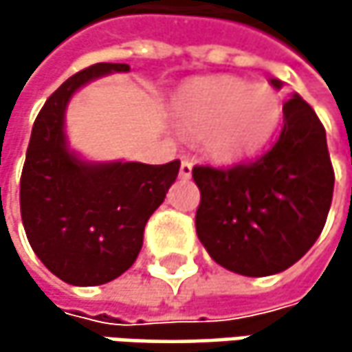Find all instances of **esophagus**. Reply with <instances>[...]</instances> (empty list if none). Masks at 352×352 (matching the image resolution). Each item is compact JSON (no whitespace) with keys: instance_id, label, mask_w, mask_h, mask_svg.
<instances>
[{"instance_id":"34e87169","label":"esophagus","mask_w":352,"mask_h":352,"mask_svg":"<svg viewBox=\"0 0 352 352\" xmlns=\"http://www.w3.org/2000/svg\"><path fill=\"white\" fill-rule=\"evenodd\" d=\"M191 169H193V165H191V161H181V167H179V175L183 177V179H189L191 177Z\"/></svg>"}]
</instances>
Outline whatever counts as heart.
<instances>
[{"label":"heart","mask_w":352,"mask_h":352,"mask_svg":"<svg viewBox=\"0 0 352 352\" xmlns=\"http://www.w3.org/2000/svg\"><path fill=\"white\" fill-rule=\"evenodd\" d=\"M171 111L181 132L204 136V148L214 161L239 163L273 140L283 102L269 85L222 75L187 81L173 96Z\"/></svg>","instance_id":"obj_1"}]
</instances>
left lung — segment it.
Wrapping results in <instances>:
<instances>
[{
    "mask_svg": "<svg viewBox=\"0 0 352 352\" xmlns=\"http://www.w3.org/2000/svg\"><path fill=\"white\" fill-rule=\"evenodd\" d=\"M193 181L201 193L195 230L210 256L239 275H275L298 263L326 224L334 189L326 130L294 94L271 151L234 167H193Z\"/></svg>",
    "mask_w": 352,
    "mask_h": 352,
    "instance_id": "left-lung-1",
    "label": "left lung"
}]
</instances>
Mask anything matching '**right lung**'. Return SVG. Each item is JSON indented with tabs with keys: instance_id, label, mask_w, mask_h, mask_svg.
Here are the masks:
<instances>
[{
	"instance_id": "right-lung-1",
	"label": "right lung",
	"mask_w": 352,
	"mask_h": 352,
	"mask_svg": "<svg viewBox=\"0 0 352 352\" xmlns=\"http://www.w3.org/2000/svg\"><path fill=\"white\" fill-rule=\"evenodd\" d=\"M128 71L124 63H98L75 73L32 126L20 181L22 222L36 256L71 285H102L132 267L144 226L179 173V161L89 163L67 144L65 109L73 94L98 77Z\"/></svg>"
}]
</instances>
